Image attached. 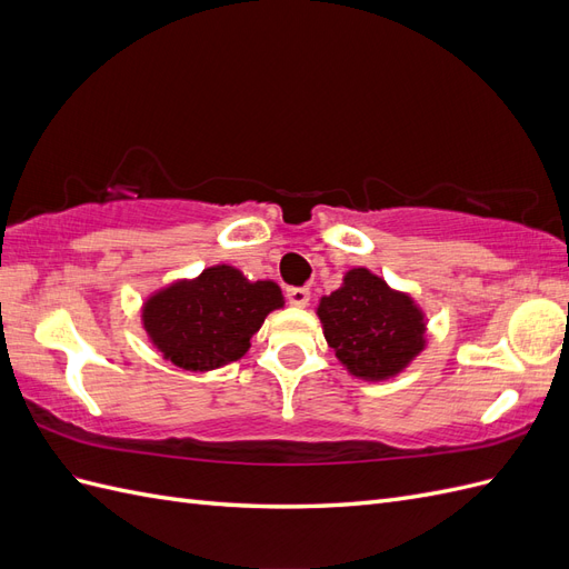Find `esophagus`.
<instances>
[{
  "mask_svg": "<svg viewBox=\"0 0 569 569\" xmlns=\"http://www.w3.org/2000/svg\"><path fill=\"white\" fill-rule=\"evenodd\" d=\"M287 299H289V306L306 308L308 301H311V291H308L306 287H291V289L287 291Z\"/></svg>",
  "mask_w": 569,
  "mask_h": 569,
  "instance_id": "34e87169",
  "label": "esophagus"
}]
</instances>
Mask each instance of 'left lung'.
Instances as JSON below:
<instances>
[{"label":"left lung","mask_w":569,"mask_h":569,"mask_svg":"<svg viewBox=\"0 0 569 569\" xmlns=\"http://www.w3.org/2000/svg\"><path fill=\"white\" fill-rule=\"evenodd\" d=\"M316 313L327 347L363 382L393 380L427 347L422 308L368 268L347 270L341 287L320 299Z\"/></svg>","instance_id":"obj_1"}]
</instances>
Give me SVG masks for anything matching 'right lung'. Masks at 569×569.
<instances>
[{"label":"right lung","mask_w":569,"mask_h":569,"mask_svg":"<svg viewBox=\"0 0 569 569\" xmlns=\"http://www.w3.org/2000/svg\"><path fill=\"white\" fill-rule=\"evenodd\" d=\"M282 306V289L272 280L251 282L239 268L218 263L149 295L142 327L170 363L209 372L242 358L268 313Z\"/></svg>","instance_id":"1"}]
</instances>
